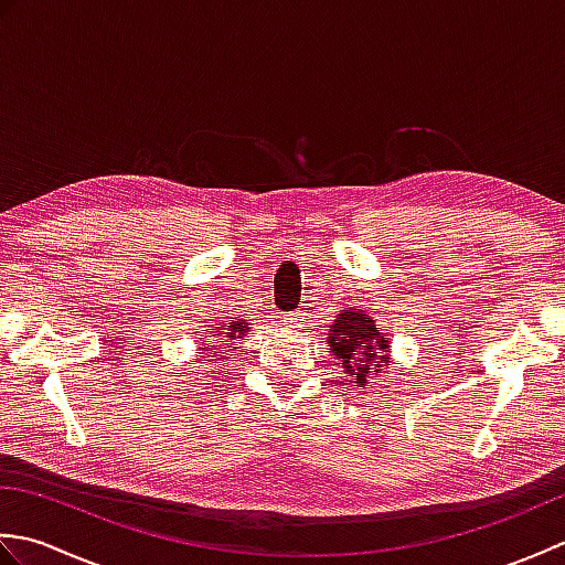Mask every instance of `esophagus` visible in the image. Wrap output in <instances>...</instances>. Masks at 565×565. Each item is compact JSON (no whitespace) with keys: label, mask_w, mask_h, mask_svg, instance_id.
<instances>
[{"label":"esophagus","mask_w":565,"mask_h":565,"mask_svg":"<svg viewBox=\"0 0 565 565\" xmlns=\"http://www.w3.org/2000/svg\"><path fill=\"white\" fill-rule=\"evenodd\" d=\"M303 322V310H294V313L286 316V326L289 328H301Z\"/></svg>","instance_id":"obj_1"}]
</instances>
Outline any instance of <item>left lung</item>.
Wrapping results in <instances>:
<instances>
[{
	"instance_id": "left-lung-1",
	"label": "left lung",
	"mask_w": 565,
	"mask_h": 565,
	"mask_svg": "<svg viewBox=\"0 0 565 565\" xmlns=\"http://www.w3.org/2000/svg\"><path fill=\"white\" fill-rule=\"evenodd\" d=\"M330 350L342 362V369L354 379L356 386H364L366 376L386 366L388 338H383L374 320L359 308L340 313L330 330Z\"/></svg>"
}]
</instances>
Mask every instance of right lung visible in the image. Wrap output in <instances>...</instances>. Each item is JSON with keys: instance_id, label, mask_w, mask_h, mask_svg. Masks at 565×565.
Returning <instances> with one entry per match:
<instances>
[{"instance_id": "1", "label": "right lung", "mask_w": 565, "mask_h": 565, "mask_svg": "<svg viewBox=\"0 0 565 565\" xmlns=\"http://www.w3.org/2000/svg\"><path fill=\"white\" fill-rule=\"evenodd\" d=\"M245 330H247V326H245V322H227V326L218 332V338H235V334H237V338H239V334H245ZM215 342H221V340H215ZM213 347H221V344H209V347H201V350H213Z\"/></svg>"}]
</instances>
